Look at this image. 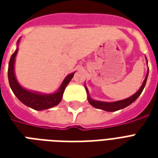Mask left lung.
I'll list each match as a JSON object with an SVG mask.
<instances>
[{"mask_svg":"<svg viewBox=\"0 0 158 158\" xmlns=\"http://www.w3.org/2000/svg\"><path fill=\"white\" fill-rule=\"evenodd\" d=\"M146 62H147V59H146ZM148 73H149V69H148V71H147V74H146V79H144V81H143L142 85L140 86L139 89L135 93V94H134L132 96H130V97L127 98V99L121 100V101H118V102H100V101H96V100L91 99L89 95L88 89H87V87L85 86L86 92L88 94V101H89V104L92 106H94V107H96V108L104 110V111H106V112H115V111L123 109V108H124L126 106H129L131 103L134 102L139 97V95L141 94L142 90L144 89V88H145L146 80H147V77H148Z\"/></svg>","mask_w":158,"mask_h":158,"instance_id":"left-lung-1","label":"left lung"}]
</instances>
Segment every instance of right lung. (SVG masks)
<instances>
[{
    "label": "right lung",
    "mask_w": 158,
    "mask_h": 158,
    "mask_svg": "<svg viewBox=\"0 0 158 158\" xmlns=\"http://www.w3.org/2000/svg\"><path fill=\"white\" fill-rule=\"evenodd\" d=\"M19 40H18L17 44H19ZM18 51H19V48L16 49L14 53L12 55L8 65L9 85L12 92L14 93V95L18 97V99L21 102L35 110L41 111V110L52 108L53 106L58 105L62 101V95L65 90L66 86L69 85L70 80L72 79L74 75V73H72L67 76L63 80V82L62 83L58 90L53 94H40L35 91L28 90L19 85L14 73V63H15V57Z\"/></svg>",
    "instance_id": "1"
}]
</instances>
